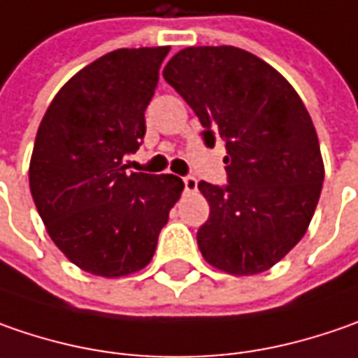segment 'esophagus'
Wrapping results in <instances>:
<instances>
[{
	"mask_svg": "<svg viewBox=\"0 0 358 358\" xmlns=\"http://www.w3.org/2000/svg\"><path fill=\"white\" fill-rule=\"evenodd\" d=\"M182 182H184V190H186V192H196V188H198V180H196L194 176H184Z\"/></svg>",
	"mask_w": 358,
	"mask_h": 358,
	"instance_id": "obj_1",
	"label": "esophagus"
}]
</instances>
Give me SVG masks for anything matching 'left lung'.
<instances>
[{
  "mask_svg": "<svg viewBox=\"0 0 358 358\" xmlns=\"http://www.w3.org/2000/svg\"><path fill=\"white\" fill-rule=\"evenodd\" d=\"M204 126V144L226 142V180H200L210 216L196 241L212 266L258 274L296 246L319 202L324 166L317 130L287 80L232 45L186 48L164 68Z\"/></svg>",
  "mask_w": 358,
  "mask_h": 358,
  "instance_id": "left-lung-1",
  "label": "left lung"
}]
</instances>
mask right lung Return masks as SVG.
I'll use <instances>...</instances> for the list:
<instances>
[{
	"instance_id": "add662e5",
	"label": "right lung",
	"mask_w": 358,
	"mask_h": 358,
	"mask_svg": "<svg viewBox=\"0 0 358 358\" xmlns=\"http://www.w3.org/2000/svg\"><path fill=\"white\" fill-rule=\"evenodd\" d=\"M170 48L116 50L78 71L39 124L29 188L55 246L82 271L124 276L148 264L184 188L174 174L132 172L144 112Z\"/></svg>"
}]
</instances>
